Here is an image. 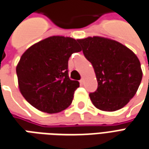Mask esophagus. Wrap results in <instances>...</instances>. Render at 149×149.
<instances>
[{
  "mask_svg": "<svg viewBox=\"0 0 149 149\" xmlns=\"http://www.w3.org/2000/svg\"><path fill=\"white\" fill-rule=\"evenodd\" d=\"M80 83L81 85H83L84 84V78H82V79L80 80Z\"/></svg>",
  "mask_w": 149,
  "mask_h": 149,
  "instance_id": "34e87169",
  "label": "esophagus"
}]
</instances>
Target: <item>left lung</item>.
Masks as SVG:
<instances>
[{
	"instance_id": "obj_1",
	"label": "left lung",
	"mask_w": 149,
	"mask_h": 149,
	"mask_svg": "<svg viewBox=\"0 0 149 149\" xmlns=\"http://www.w3.org/2000/svg\"><path fill=\"white\" fill-rule=\"evenodd\" d=\"M85 58L93 66L98 88L89 96L93 105L103 111L124 107L137 91L142 80L136 55L122 43L93 36L77 39Z\"/></svg>"
}]
</instances>
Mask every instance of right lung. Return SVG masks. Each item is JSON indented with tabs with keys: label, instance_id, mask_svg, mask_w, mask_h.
<instances>
[{
	"label": "right lung",
	"instance_id": "add662e5",
	"mask_svg": "<svg viewBox=\"0 0 149 149\" xmlns=\"http://www.w3.org/2000/svg\"><path fill=\"white\" fill-rule=\"evenodd\" d=\"M81 51L77 40L50 36L30 47L16 65L19 91L38 111L56 114L72 103L77 80L69 79L68 61Z\"/></svg>",
	"mask_w": 149,
	"mask_h": 149
}]
</instances>
